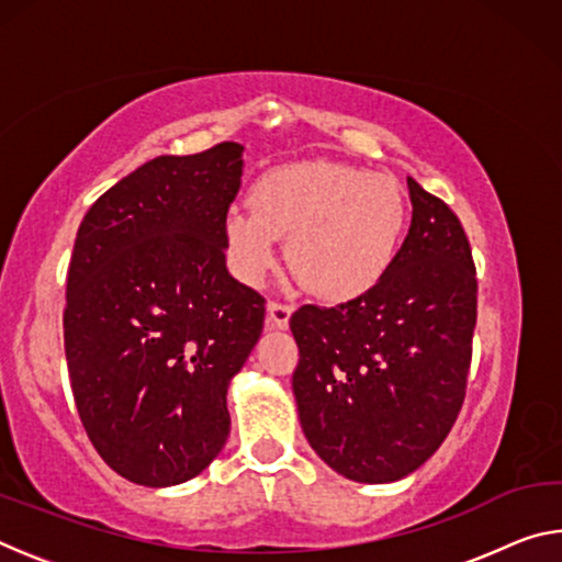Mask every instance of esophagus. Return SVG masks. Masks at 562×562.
I'll return each instance as SVG.
<instances>
[{
	"mask_svg": "<svg viewBox=\"0 0 562 562\" xmlns=\"http://www.w3.org/2000/svg\"><path fill=\"white\" fill-rule=\"evenodd\" d=\"M292 304L288 302H270L268 304V327L274 329H288L292 317Z\"/></svg>",
	"mask_w": 562,
	"mask_h": 562,
	"instance_id": "34e87169",
	"label": "esophagus"
}]
</instances>
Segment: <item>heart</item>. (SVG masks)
Returning <instances> with one entry per match:
<instances>
[{
	"mask_svg": "<svg viewBox=\"0 0 562 562\" xmlns=\"http://www.w3.org/2000/svg\"><path fill=\"white\" fill-rule=\"evenodd\" d=\"M252 213L231 211L225 243L247 282L262 280L288 237V262L322 300H355L384 278L404 233V193L392 176L310 160L265 173Z\"/></svg>",
	"mask_w": 562,
	"mask_h": 562,
	"instance_id": "b5f03b06",
	"label": "heart"
}]
</instances>
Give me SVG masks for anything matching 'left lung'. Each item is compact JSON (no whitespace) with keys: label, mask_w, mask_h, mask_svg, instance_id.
<instances>
[{"label":"left lung","mask_w":562,"mask_h":562,"mask_svg":"<svg viewBox=\"0 0 562 562\" xmlns=\"http://www.w3.org/2000/svg\"><path fill=\"white\" fill-rule=\"evenodd\" d=\"M406 183L412 225L384 278L290 319L302 431L329 469L359 483H392L431 459L471 367L479 282L469 237L441 198Z\"/></svg>","instance_id":"1"}]
</instances>
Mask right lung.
Returning <instances> with one entry per match:
<instances>
[{
    "mask_svg": "<svg viewBox=\"0 0 562 562\" xmlns=\"http://www.w3.org/2000/svg\"><path fill=\"white\" fill-rule=\"evenodd\" d=\"M243 146L158 156L83 215L64 349L93 449L138 486L195 479L231 434L227 386L258 345L265 297L225 268Z\"/></svg>",
    "mask_w": 562,
    "mask_h": 562,
    "instance_id": "right-lung-1",
    "label": "right lung"
}]
</instances>
